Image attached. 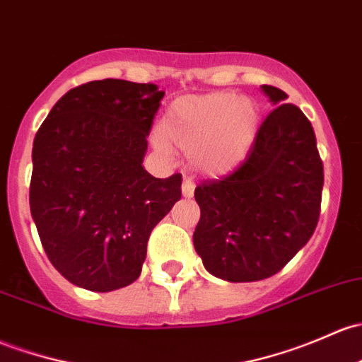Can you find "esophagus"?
Returning <instances> with one entry per match:
<instances>
[{"mask_svg":"<svg viewBox=\"0 0 362 362\" xmlns=\"http://www.w3.org/2000/svg\"><path fill=\"white\" fill-rule=\"evenodd\" d=\"M182 194H184V197H192L194 196V182L192 180L185 178L184 184H182Z\"/></svg>","mask_w":362,"mask_h":362,"instance_id":"esophagus-1","label":"esophagus"}]
</instances>
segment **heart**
I'll use <instances>...</instances> for the list:
<instances>
[{
  "mask_svg": "<svg viewBox=\"0 0 362 362\" xmlns=\"http://www.w3.org/2000/svg\"><path fill=\"white\" fill-rule=\"evenodd\" d=\"M258 128L260 111L251 98L220 91L175 100L152 140L163 154L171 146L187 152L197 173L222 177L245 161Z\"/></svg>",
  "mask_w": 362,
  "mask_h": 362,
  "instance_id": "heart-1",
  "label": "heart"
}]
</instances>
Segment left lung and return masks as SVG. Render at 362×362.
Returning a JSON list of instances; mask_svg holds the SVG:
<instances>
[{
    "label": "left lung",
    "instance_id": "obj_1",
    "mask_svg": "<svg viewBox=\"0 0 362 362\" xmlns=\"http://www.w3.org/2000/svg\"><path fill=\"white\" fill-rule=\"evenodd\" d=\"M274 111L246 161L194 191L201 218L192 241L204 269L230 283L277 274L314 234L325 184L310 121L288 95L262 85Z\"/></svg>",
    "mask_w": 362,
    "mask_h": 362
}]
</instances>
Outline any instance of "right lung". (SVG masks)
I'll return each mask as SVG.
<instances>
[{"mask_svg":"<svg viewBox=\"0 0 362 362\" xmlns=\"http://www.w3.org/2000/svg\"><path fill=\"white\" fill-rule=\"evenodd\" d=\"M165 97L152 83L90 81L67 91L34 136L29 204L67 281L107 293L139 279L152 229L182 197V175L144 168Z\"/></svg>","mask_w":362,"mask_h":362,"instance_id":"add662e5","label":"right lung"}]
</instances>
